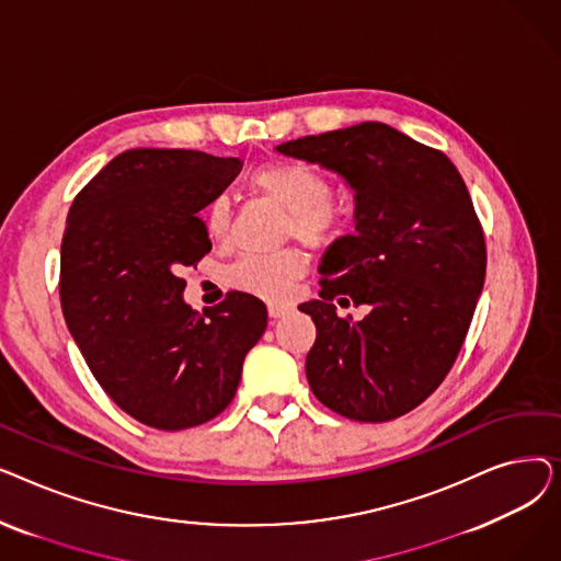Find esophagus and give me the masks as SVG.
I'll return each mask as SVG.
<instances>
[{"label":"esophagus","mask_w":561,"mask_h":561,"mask_svg":"<svg viewBox=\"0 0 561 561\" xmlns=\"http://www.w3.org/2000/svg\"><path fill=\"white\" fill-rule=\"evenodd\" d=\"M290 311V307L288 305H268V313H271V318H282V316H286Z\"/></svg>","instance_id":"34e87169"}]
</instances>
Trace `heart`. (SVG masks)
Returning a JSON list of instances; mask_svg holds the SVG:
<instances>
[{"instance_id":"1","label":"heart","mask_w":561,"mask_h":561,"mask_svg":"<svg viewBox=\"0 0 561 561\" xmlns=\"http://www.w3.org/2000/svg\"><path fill=\"white\" fill-rule=\"evenodd\" d=\"M250 184L265 197L275 199L288 211L286 233L311 248H332L341 243L350 227L352 211L341 199H334V184L320 168L305 161H273L256 168ZM206 233L222 243L231 233V204L225 195L206 202L202 211ZM307 273V261L296 250L271 254H245L227 271L229 286L250 296L279 302L293 282Z\"/></svg>"}]
</instances>
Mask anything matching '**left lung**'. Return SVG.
<instances>
[{
    "label": "left lung",
    "mask_w": 561,
    "mask_h": 561,
    "mask_svg": "<svg viewBox=\"0 0 561 561\" xmlns=\"http://www.w3.org/2000/svg\"><path fill=\"white\" fill-rule=\"evenodd\" d=\"M277 150L336 170L357 193V236L332 245L320 300L300 305L316 322L309 387L350 421L400 419L440 387L473 320L486 273L473 199L444 152L381 123ZM334 299L371 311L341 319Z\"/></svg>",
    "instance_id": "8db88e82"
}]
</instances>
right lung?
Wrapping results in <instances>:
<instances>
[{
    "mask_svg": "<svg viewBox=\"0 0 561 561\" xmlns=\"http://www.w3.org/2000/svg\"><path fill=\"white\" fill-rule=\"evenodd\" d=\"M239 170L231 157L138 147L108 161L70 206L64 318L104 393L147 427L216 419L268 322L250 293L231 290L204 316L182 300V268L211 250L197 211Z\"/></svg>",
    "mask_w": 561,
    "mask_h": 561,
    "instance_id": "add662e5",
    "label": "right lung"
}]
</instances>
